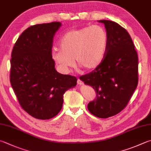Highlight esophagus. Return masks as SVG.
<instances>
[{
    "instance_id": "obj_1",
    "label": "esophagus",
    "mask_w": 151,
    "mask_h": 151,
    "mask_svg": "<svg viewBox=\"0 0 151 151\" xmlns=\"http://www.w3.org/2000/svg\"><path fill=\"white\" fill-rule=\"evenodd\" d=\"M77 83H78V84L79 85H83V82L81 81L80 79H78V81H77Z\"/></svg>"
}]
</instances>
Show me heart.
I'll return each mask as SVG.
<instances>
[{"mask_svg": "<svg viewBox=\"0 0 151 151\" xmlns=\"http://www.w3.org/2000/svg\"><path fill=\"white\" fill-rule=\"evenodd\" d=\"M60 49H53L51 58L62 73H69L73 65L92 71L104 61L108 47V35L99 25L67 31L58 41Z\"/></svg>", "mask_w": 151, "mask_h": 151, "instance_id": "1", "label": "heart"}]
</instances>
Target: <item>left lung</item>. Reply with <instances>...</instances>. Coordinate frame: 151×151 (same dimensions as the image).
Returning a JSON list of instances; mask_svg holds the SVG:
<instances>
[{
    "label": "left lung",
    "mask_w": 151,
    "mask_h": 151,
    "mask_svg": "<svg viewBox=\"0 0 151 151\" xmlns=\"http://www.w3.org/2000/svg\"><path fill=\"white\" fill-rule=\"evenodd\" d=\"M108 35L107 51L97 68L79 79L93 87L96 99L87 105L101 118L114 116L128 103L138 83V56L128 32L116 22L102 19Z\"/></svg>",
    "instance_id": "1"
}]
</instances>
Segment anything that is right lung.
<instances>
[{
  "instance_id": "right-lung-1",
  "label": "right lung",
  "mask_w": 151,
  "mask_h": 151,
  "mask_svg": "<svg viewBox=\"0 0 151 151\" xmlns=\"http://www.w3.org/2000/svg\"><path fill=\"white\" fill-rule=\"evenodd\" d=\"M61 26L56 22L28 27L11 55V85L22 109L39 120L57 115L64 93L77 85L75 77L56 70L51 58L54 35Z\"/></svg>"
}]
</instances>
